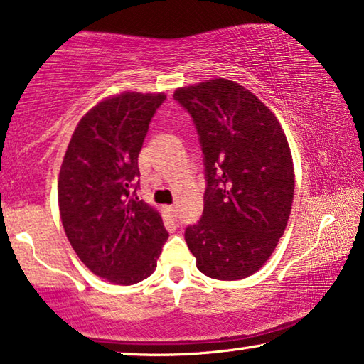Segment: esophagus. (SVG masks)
I'll list each match as a JSON object with an SVG mask.
<instances>
[{"mask_svg":"<svg viewBox=\"0 0 364 364\" xmlns=\"http://www.w3.org/2000/svg\"><path fill=\"white\" fill-rule=\"evenodd\" d=\"M166 210H168V213L173 218L178 217V207L176 205H168V207H166Z\"/></svg>","mask_w":364,"mask_h":364,"instance_id":"obj_1","label":"esophagus"}]
</instances>
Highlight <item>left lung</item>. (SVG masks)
<instances>
[{
  "mask_svg": "<svg viewBox=\"0 0 364 364\" xmlns=\"http://www.w3.org/2000/svg\"><path fill=\"white\" fill-rule=\"evenodd\" d=\"M204 154V212L184 240L204 275L240 280L272 255L291 210V152L274 113L243 85L213 79L173 95Z\"/></svg>",
  "mask_w": 364,
  "mask_h": 364,
  "instance_id": "1",
  "label": "left lung"
}]
</instances>
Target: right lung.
I'll use <instances>...</instances> for the list:
<instances>
[{"instance_id": "add662e5", "label": "right lung", "mask_w": 364, "mask_h": 364, "mask_svg": "<svg viewBox=\"0 0 364 364\" xmlns=\"http://www.w3.org/2000/svg\"><path fill=\"white\" fill-rule=\"evenodd\" d=\"M164 94L126 92L79 121L58 180L66 236L95 275L132 285L157 267L168 232L157 210L137 198L139 152Z\"/></svg>"}]
</instances>
